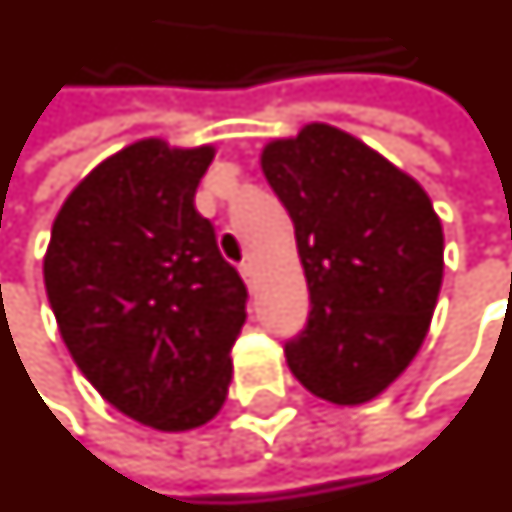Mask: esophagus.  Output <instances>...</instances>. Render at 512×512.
I'll return each instance as SVG.
<instances>
[{
  "mask_svg": "<svg viewBox=\"0 0 512 512\" xmlns=\"http://www.w3.org/2000/svg\"><path fill=\"white\" fill-rule=\"evenodd\" d=\"M241 277L246 280V285H255V277H257V268L252 260H246V263H241Z\"/></svg>",
  "mask_w": 512,
  "mask_h": 512,
  "instance_id": "esophagus-1",
  "label": "esophagus"
}]
</instances>
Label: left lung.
Returning <instances> with one entry per match:
<instances>
[{"label":"left lung","instance_id":"obj_1","mask_svg":"<svg viewBox=\"0 0 512 512\" xmlns=\"http://www.w3.org/2000/svg\"><path fill=\"white\" fill-rule=\"evenodd\" d=\"M288 210L310 291L305 332L285 346L293 377L341 407L388 391L430 332L443 227L416 177L360 138L310 121L260 152Z\"/></svg>","mask_w":512,"mask_h":512}]
</instances>
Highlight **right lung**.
Masks as SVG:
<instances>
[{"label":"right lung","instance_id":"add662e5","mask_svg":"<svg viewBox=\"0 0 512 512\" xmlns=\"http://www.w3.org/2000/svg\"><path fill=\"white\" fill-rule=\"evenodd\" d=\"M216 146L141 138L66 196L44 255L57 330L99 396L160 432L227 399L246 285L194 205Z\"/></svg>","mask_w":512,"mask_h":512}]
</instances>
